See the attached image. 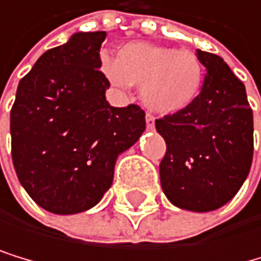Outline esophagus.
<instances>
[{
  "mask_svg": "<svg viewBox=\"0 0 261 261\" xmlns=\"http://www.w3.org/2000/svg\"><path fill=\"white\" fill-rule=\"evenodd\" d=\"M145 122H147V127H148V129H153V127H155V118H153L151 114H147V116H145Z\"/></svg>",
  "mask_w": 261,
  "mask_h": 261,
  "instance_id": "1",
  "label": "esophagus"
}]
</instances>
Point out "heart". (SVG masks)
Segmentation results:
<instances>
[{
    "label": "heart",
    "mask_w": 261,
    "mask_h": 261,
    "mask_svg": "<svg viewBox=\"0 0 261 261\" xmlns=\"http://www.w3.org/2000/svg\"><path fill=\"white\" fill-rule=\"evenodd\" d=\"M101 72L119 90L140 85L143 105L163 116L192 106L205 81V66L194 51L145 41L124 45L116 59L103 58Z\"/></svg>",
    "instance_id": "heart-1"
}]
</instances>
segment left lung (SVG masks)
<instances>
[{
    "label": "left lung",
    "instance_id": "obj_1",
    "mask_svg": "<svg viewBox=\"0 0 261 261\" xmlns=\"http://www.w3.org/2000/svg\"><path fill=\"white\" fill-rule=\"evenodd\" d=\"M206 69L202 92L182 113L156 119L166 142L161 189L177 208L213 212L239 192L253 156V114L244 84L213 53L197 49Z\"/></svg>",
    "mask_w": 261,
    "mask_h": 261
}]
</instances>
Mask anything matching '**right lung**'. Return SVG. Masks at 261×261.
I'll return each mask as SVG.
<instances>
[{"instance_id":"right-lung-1","label":"right lung","mask_w":261,"mask_h":261,"mask_svg":"<svg viewBox=\"0 0 261 261\" xmlns=\"http://www.w3.org/2000/svg\"><path fill=\"white\" fill-rule=\"evenodd\" d=\"M106 32H77L41 55L11 110L12 163L32 200L55 215L90 210L113 184L114 165L145 130L137 105L106 101L100 72Z\"/></svg>"}]
</instances>
